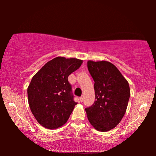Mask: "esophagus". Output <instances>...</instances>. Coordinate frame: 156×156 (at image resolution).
Here are the masks:
<instances>
[{
    "label": "esophagus",
    "mask_w": 156,
    "mask_h": 156,
    "mask_svg": "<svg viewBox=\"0 0 156 156\" xmlns=\"http://www.w3.org/2000/svg\"><path fill=\"white\" fill-rule=\"evenodd\" d=\"M80 101L81 102L83 101V100H84V97H83V96H82V97L80 98Z\"/></svg>",
    "instance_id": "34e87169"
}]
</instances>
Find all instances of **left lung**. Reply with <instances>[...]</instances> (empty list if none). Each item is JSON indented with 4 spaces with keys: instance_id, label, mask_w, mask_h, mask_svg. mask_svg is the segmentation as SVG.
<instances>
[{
    "instance_id": "obj_1",
    "label": "left lung",
    "mask_w": 156,
    "mask_h": 156,
    "mask_svg": "<svg viewBox=\"0 0 156 156\" xmlns=\"http://www.w3.org/2000/svg\"><path fill=\"white\" fill-rule=\"evenodd\" d=\"M94 81L95 101L85 108L87 118L99 131H108L120 123L130 97L129 82L115 65L107 61L87 62Z\"/></svg>"
}]
</instances>
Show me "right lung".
<instances>
[{
  "label": "right lung",
  "mask_w": 156,
  "mask_h": 156,
  "mask_svg": "<svg viewBox=\"0 0 156 156\" xmlns=\"http://www.w3.org/2000/svg\"><path fill=\"white\" fill-rule=\"evenodd\" d=\"M82 60L57 57L49 61L33 76L27 87L31 112L37 122L49 129L67 122L76 102L68 76L80 67Z\"/></svg>",
  "instance_id": "right-lung-1"
}]
</instances>
